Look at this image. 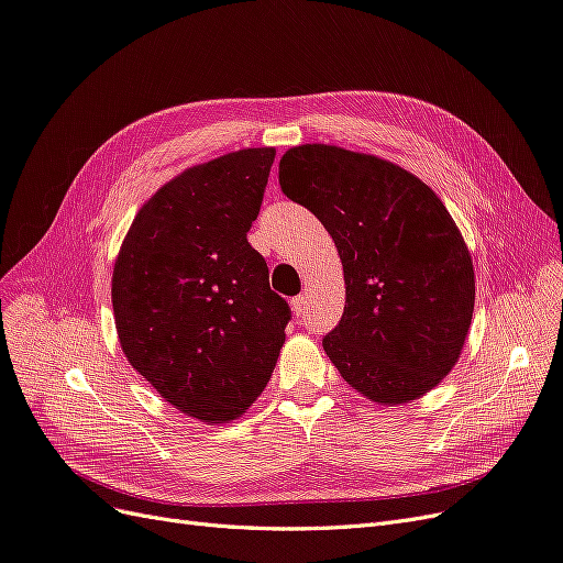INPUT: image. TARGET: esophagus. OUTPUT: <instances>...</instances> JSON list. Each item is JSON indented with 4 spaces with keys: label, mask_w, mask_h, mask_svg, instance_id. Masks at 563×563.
Returning <instances> with one entry per match:
<instances>
[{
    "label": "esophagus",
    "mask_w": 563,
    "mask_h": 563,
    "mask_svg": "<svg viewBox=\"0 0 563 563\" xmlns=\"http://www.w3.org/2000/svg\"><path fill=\"white\" fill-rule=\"evenodd\" d=\"M291 310H294L296 317H302L305 310H308V296H296L291 300Z\"/></svg>",
    "instance_id": "1"
}]
</instances>
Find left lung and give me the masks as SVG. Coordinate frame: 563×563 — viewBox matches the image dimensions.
<instances>
[{
  "label": "left lung",
  "mask_w": 563,
  "mask_h": 563,
  "mask_svg": "<svg viewBox=\"0 0 563 563\" xmlns=\"http://www.w3.org/2000/svg\"><path fill=\"white\" fill-rule=\"evenodd\" d=\"M282 192L333 236L345 312L323 338L343 380L380 406L444 380L474 312V267L455 220L406 168L338 145L305 143L279 162Z\"/></svg>",
  "instance_id": "obj_1"
}]
</instances>
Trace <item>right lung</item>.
<instances>
[{
	"label": "right lung",
	"instance_id": "1",
	"mask_svg": "<svg viewBox=\"0 0 563 563\" xmlns=\"http://www.w3.org/2000/svg\"><path fill=\"white\" fill-rule=\"evenodd\" d=\"M275 152L246 147L185 168L135 213L114 261V327L129 364L207 424L236 420L261 397L291 319L246 240Z\"/></svg>",
	"mask_w": 563,
	"mask_h": 563
}]
</instances>
